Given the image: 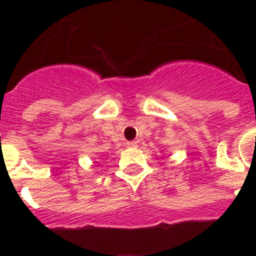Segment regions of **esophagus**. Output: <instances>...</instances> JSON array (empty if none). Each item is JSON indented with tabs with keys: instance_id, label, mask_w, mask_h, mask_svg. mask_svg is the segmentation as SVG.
<instances>
[{
	"instance_id": "34e87169",
	"label": "esophagus",
	"mask_w": 256,
	"mask_h": 256,
	"mask_svg": "<svg viewBox=\"0 0 256 256\" xmlns=\"http://www.w3.org/2000/svg\"><path fill=\"white\" fill-rule=\"evenodd\" d=\"M126 146H128V148H136V140L128 142V144H126Z\"/></svg>"
}]
</instances>
